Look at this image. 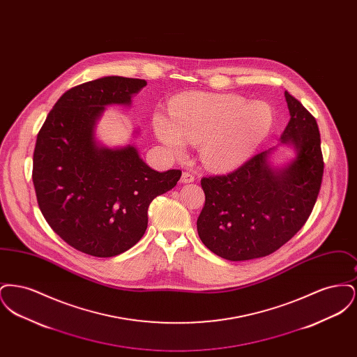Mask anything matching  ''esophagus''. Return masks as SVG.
Here are the masks:
<instances>
[{
    "label": "esophagus",
    "mask_w": 357,
    "mask_h": 357,
    "mask_svg": "<svg viewBox=\"0 0 357 357\" xmlns=\"http://www.w3.org/2000/svg\"><path fill=\"white\" fill-rule=\"evenodd\" d=\"M194 181H195V176H194L191 172L183 171L182 178H181V183H191V182H194Z\"/></svg>",
    "instance_id": "obj_1"
}]
</instances>
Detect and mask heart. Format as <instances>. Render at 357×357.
<instances>
[{
  "instance_id": "obj_1",
  "label": "heart",
  "mask_w": 357,
  "mask_h": 357,
  "mask_svg": "<svg viewBox=\"0 0 357 357\" xmlns=\"http://www.w3.org/2000/svg\"><path fill=\"white\" fill-rule=\"evenodd\" d=\"M171 119L155 112V136L172 153L186 142L198 144L204 165L229 169L246 160L269 134L273 112L268 104L248 102L237 95L190 93L171 102Z\"/></svg>"
}]
</instances>
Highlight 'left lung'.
<instances>
[{
	"label": "left lung",
	"instance_id": "1",
	"mask_svg": "<svg viewBox=\"0 0 357 357\" xmlns=\"http://www.w3.org/2000/svg\"><path fill=\"white\" fill-rule=\"evenodd\" d=\"M290 120L281 143L296 149L285 169L257 153L237 170L204 176V206L197 229L204 246L229 261L272 255L307 221L324 174L321 140L314 116L285 92Z\"/></svg>",
	"mask_w": 357,
	"mask_h": 357
}]
</instances>
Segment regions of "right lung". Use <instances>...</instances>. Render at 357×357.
<instances>
[{"label": "right lung", "instance_id": "1", "mask_svg": "<svg viewBox=\"0 0 357 357\" xmlns=\"http://www.w3.org/2000/svg\"><path fill=\"white\" fill-rule=\"evenodd\" d=\"M146 80L107 76L67 91L38 131L33 153L38 207L53 231L93 257H114L143 237L149 206L182 171L158 172L134 146L105 149L95 140L105 105L131 104Z\"/></svg>", "mask_w": 357, "mask_h": 357}]
</instances>
